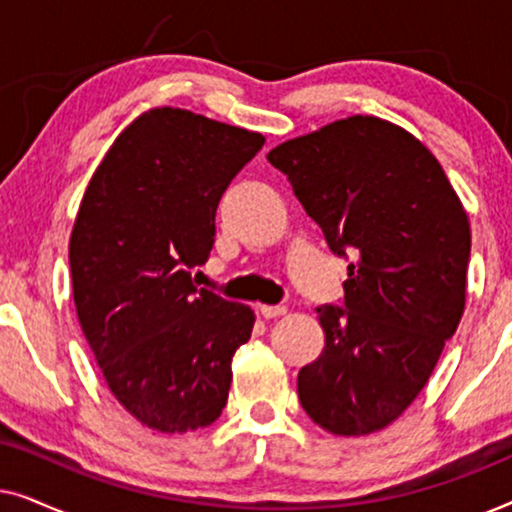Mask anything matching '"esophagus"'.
<instances>
[{"instance_id": "34e87169", "label": "esophagus", "mask_w": 512, "mask_h": 512, "mask_svg": "<svg viewBox=\"0 0 512 512\" xmlns=\"http://www.w3.org/2000/svg\"><path fill=\"white\" fill-rule=\"evenodd\" d=\"M258 312H261V317H265V319H275V317H282V314H286V307L284 305H258Z\"/></svg>"}]
</instances>
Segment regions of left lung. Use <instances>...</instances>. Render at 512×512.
<instances>
[{
    "instance_id": "obj_1",
    "label": "left lung",
    "mask_w": 512,
    "mask_h": 512,
    "mask_svg": "<svg viewBox=\"0 0 512 512\" xmlns=\"http://www.w3.org/2000/svg\"><path fill=\"white\" fill-rule=\"evenodd\" d=\"M268 160L347 265L345 307H317L326 345L298 373L307 415L335 436L401 417L466 305L471 226L443 167L398 125L349 116L289 139Z\"/></svg>"
}]
</instances>
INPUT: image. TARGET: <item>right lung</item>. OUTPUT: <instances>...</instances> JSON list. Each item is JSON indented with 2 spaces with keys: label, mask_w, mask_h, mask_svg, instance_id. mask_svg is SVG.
<instances>
[{
  "label": "right lung",
  "mask_w": 512,
  "mask_h": 512,
  "mask_svg": "<svg viewBox=\"0 0 512 512\" xmlns=\"http://www.w3.org/2000/svg\"><path fill=\"white\" fill-rule=\"evenodd\" d=\"M265 137L186 109L135 118L97 165L69 240L74 305L111 394L160 433L226 408L254 312L198 289L216 207Z\"/></svg>",
  "instance_id": "right-lung-1"
}]
</instances>
